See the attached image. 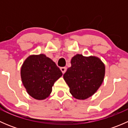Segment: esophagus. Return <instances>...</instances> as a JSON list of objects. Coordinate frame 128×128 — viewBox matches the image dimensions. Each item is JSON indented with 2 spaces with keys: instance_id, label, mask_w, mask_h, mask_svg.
<instances>
[{
  "instance_id": "34e87169",
  "label": "esophagus",
  "mask_w": 128,
  "mask_h": 128,
  "mask_svg": "<svg viewBox=\"0 0 128 128\" xmlns=\"http://www.w3.org/2000/svg\"><path fill=\"white\" fill-rule=\"evenodd\" d=\"M66 67H62V68H60V70H61L63 74H64L66 71Z\"/></svg>"
}]
</instances>
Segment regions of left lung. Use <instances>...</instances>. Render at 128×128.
I'll return each instance as SVG.
<instances>
[{
	"mask_svg": "<svg viewBox=\"0 0 128 128\" xmlns=\"http://www.w3.org/2000/svg\"><path fill=\"white\" fill-rule=\"evenodd\" d=\"M63 77L72 96L78 100H85L94 95L104 81L105 68L99 58L77 54L71 59Z\"/></svg>",
	"mask_w": 128,
	"mask_h": 128,
	"instance_id": "1",
	"label": "left lung"
}]
</instances>
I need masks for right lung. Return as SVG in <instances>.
<instances>
[{
    "instance_id": "add662e5",
    "label": "right lung",
    "mask_w": 128,
    "mask_h": 128,
    "mask_svg": "<svg viewBox=\"0 0 128 128\" xmlns=\"http://www.w3.org/2000/svg\"><path fill=\"white\" fill-rule=\"evenodd\" d=\"M62 75L54 62L42 54L30 56L21 68L23 84L28 94L36 100L48 97L54 84Z\"/></svg>"
}]
</instances>
